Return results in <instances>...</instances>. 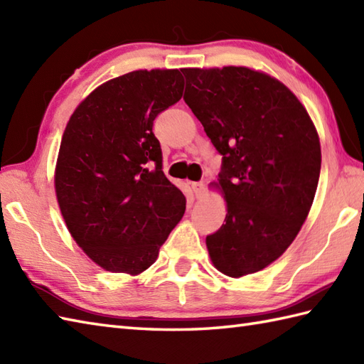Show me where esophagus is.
<instances>
[{"mask_svg": "<svg viewBox=\"0 0 364 364\" xmlns=\"http://www.w3.org/2000/svg\"><path fill=\"white\" fill-rule=\"evenodd\" d=\"M192 191H194L196 197L200 198L205 194V184L203 183H192Z\"/></svg>", "mask_w": 364, "mask_h": 364, "instance_id": "obj_1", "label": "esophagus"}]
</instances>
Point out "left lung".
Wrapping results in <instances>:
<instances>
[{
  "label": "left lung",
  "instance_id": "obj_1",
  "mask_svg": "<svg viewBox=\"0 0 364 364\" xmlns=\"http://www.w3.org/2000/svg\"><path fill=\"white\" fill-rule=\"evenodd\" d=\"M184 102L222 154L211 186L225 223L206 236L214 267L231 278L262 270L286 252L311 210L321 173L318 131L299 98L249 67L181 68Z\"/></svg>",
  "mask_w": 364,
  "mask_h": 364
}]
</instances>
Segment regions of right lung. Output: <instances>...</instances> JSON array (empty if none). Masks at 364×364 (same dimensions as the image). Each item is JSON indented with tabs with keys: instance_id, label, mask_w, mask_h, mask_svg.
Listing matches in <instances>:
<instances>
[{
	"instance_id": "add662e5",
	"label": "right lung",
	"mask_w": 364,
	"mask_h": 364,
	"mask_svg": "<svg viewBox=\"0 0 364 364\" xmlns=\"http://www.w3.org/2000/svg\"><path fill=\"white\" fill-rule=\"evenodd\" d=\"M183 89L176 68L134 70L92 90L67 122L54 168L59 210L76 244L109 272L149 269L186 210L153 134Z\"/></svg>"
}]
</instances>
